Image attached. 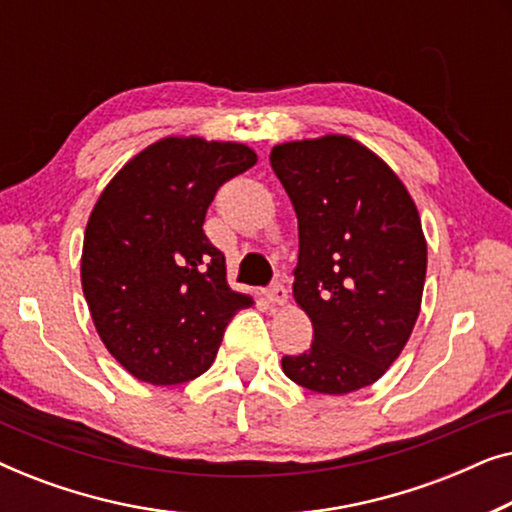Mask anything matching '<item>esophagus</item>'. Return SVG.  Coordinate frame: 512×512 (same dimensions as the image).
<instances>
[{
	"instance_id": "34e87169",
	"label": "esophagus",
	"mask_w": 512,
	"mask_h": 512,
	"mask_svg": "<svg viewBox=\"0 0 512 512\" xmlns=\"http://www.w3.org/2000/svg\"><path fill=\"white\" fill-rule=\"evenodd\" d=\"M286 298H289V291H286V286L282 282H275L268 289V300H270V303L284 305Z\"/></svg>"
}]
</instances>
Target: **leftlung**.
<instances>
[{
    "instance_id": "1",
    "label": "left lung",
    "mask_w": 512,
    "mask_h": 512,
    "mask_svg": "<svg viewBox=\"0 0 512 512\" xmlns=\"http://www.w3.org/2000/svg\"><path fill=\"white\" fill-rule=\"evenodd\" d=\"M270 165L298 216L293 298L312 321L289 380L342 396L387 373L422 307L426 240L408 188L347 135L277 144Z\"/></svg>"
}]
</instances>
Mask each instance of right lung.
<instances>
[{
    "mask_svg": "<svg viewBox=\"0 0 512 512\" xmlns=\"http://www.w3.org/2000/svg\"><path fill=\"white\" fill-rule=\"evenodd\" d=\"M256 160L237 142L165 137L97 198L83 235V296L104 347L137 380H195L228 321L254 305L228 286L226 256L202 223L216 191Z\"/></svg>",
    "mask_w": 512,
    "mask_h": 512,
    "instance_id": "right-lung-1",
    "label": "right lung"
}]
</instances>
